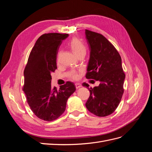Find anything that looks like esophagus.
Instances as JSON below:
<instances>
[{
	"label": "esophagus",
	"instance_id": "1",
	"mask_svg": "<svg viewBox=\"0 0 152 152\" xmlns=\"http://www.w3.org/2000/svg\"><path fill=\"white\" fill-rule=\"evenodd\" d=\"M75 87H76L77 89L79 88V87H82V84L80 83H79V82H77V83H75Z\"/></svg>",
	"mask_w": 152,
	"mask_h": 152
}]
</instances>
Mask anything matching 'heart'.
Here are the masks:
<instances>
[{
  "label": "heart",
  "instance_id": "b5f03b06",
  "mask_svg": "<svg viewBox=\"0 0 152 152\" xmlns=\"http://www.w3.org/2000/svg\"><path fill=\"white\" fill-rule=\"evenodd\" d=\"M68 45L71 50L73 51L76 56H79L80 54H83L86 53V47L84 42L81 41L79 39L74 37L72 39L70 42L68 43ZM82 70H80L79 71H75L73 70L70 72V77L73 79H78L80 77V73H82Z\"/></svg>",
  "mask_w": 152,
  "mask_h": 152
}]
</instances>
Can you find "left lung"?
Here are the masks:
<instances>
[{
  "label": "left lung",
  "instance_id": "1",
  "mask_svg": "<svg viewBox=\"0 0 152 152\" xmlns=\"http://www.w3.org/2000/svg\"><path fill=\"white\" fill-rule=\"evenodd\" d=\"M90 49V59L86 77L99 80L100 84L94 88L84 82L90 96L86 103L89 111L98 117H106L115 112L124 93L125 73L122 59L113 45L103 35L86 30Z\"/></svg>",
  "mask_w": 152,
  "mask_h": 152
}]
</instances>
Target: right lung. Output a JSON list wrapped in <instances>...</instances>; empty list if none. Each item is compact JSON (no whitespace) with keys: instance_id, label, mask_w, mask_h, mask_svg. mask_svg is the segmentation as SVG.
I'll return each instance as SVG.
<instances>
[{"instance_id":"right-lung-1","label":"right lung","mask_w":152,"mask_h":152,"mask_svg":"<svg viewBox=\"0 0 152 152\" xmlns=\"http://www.w3.org/2000/svg\"><path fill=\"white\" fill-rule=\"evenodd\" d=\"M68 34L49 33L41 35L30 53L24 70L25 92L30 109L43 121L56 120L65 111L68 98L75 87L66 82L59 90L51 87L50 74L57 69L58 49Z\"/></svg>"}]
</instances>
